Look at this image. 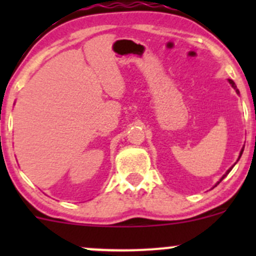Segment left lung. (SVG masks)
Segmentation results:
<instances>
[{
    "label": "left lung",
    "mask_w": 256,
    "mask_h": 256,
    "mask_svg": "<svg viewBox=\"0 0 256 256\" xmlns=\"http://www.w3.org/2000/svg\"><path fill=\"white\" fill-rule=\"evenodd\" d=\"M228 82H229V84H230V85H232V88H233V89H234V90H236V94H239V90H238V88H236V82H233V80H232V79H228ZM242 151H244V147H242V150H240V154H239V157H238V160H236V162H238V161H239V160H240V157H242ZM236 164H233V166H232V167H230V168H229V170H228V171H226V174H223V176H222V178H220V180H218V182H216V186H214V187H216V186H218V184H219V183H220V182H222V180H224V178H226V174H229V172H230V171H232V168H233V167H234V166H236Z\"/></svg>",
    "instance_id": "8db88e82"
}]
</instances>
